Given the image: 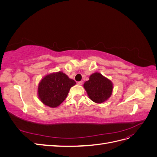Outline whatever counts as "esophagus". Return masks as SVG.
<instances>
[{
    "label": "esophagus",
    "instance_id": "obj_1",
    "mask_svg": "<svg viewBox=\"0 0 157 157\" xmlns=\"http://www.w3.org/2000/svg\"><path fill=\"white\" fill-rule=\"evenodd\" d=\"M82 83H83L82 81H79L77 82V84L79 85V86H81V85H82Z\"/></svg>",
    "mask_w": 157,
    "mask_h": 157
}]
</instances>
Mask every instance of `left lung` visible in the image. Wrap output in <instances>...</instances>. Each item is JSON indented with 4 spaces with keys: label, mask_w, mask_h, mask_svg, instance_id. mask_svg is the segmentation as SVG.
Listing matches in <instances>:
<instances>
[{
    "label": "left lung",
    "mask_w": 157,
    "mask_h": 157,
    "mask_svg": "<svg viewBox=\"0 0 157 157\" xmlns=\"http://www.w3.org/2000/svg\"><path fill=\"white\" fill-rule=\"evenodd\" d=\"M84 88L92 101L96 103H102L111 97L113 84L111 80L101 73H94L84 82Z\"/></svg>",
    "instance_id": "left-lung-1"
}]
</instances>
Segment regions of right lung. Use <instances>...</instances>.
Here are the masks:
<instances>
[{
	"mask_svg": "<svg viewBox=\"0 0 157 157\" xmlns=\"http://www.w3.org/2000/svg\"><path fill=\"white\" fill-rule=\"evenodd\" d=\"M76 82L61 71L46 75L38 86V96L45 105L58 107L67 98L70 88Z\"/></svg>",
	"mask_w": 157,
	"mask_h": 157,
	"instance_id": "add662e5",
	"label": "right lung"
}]
</instances>
